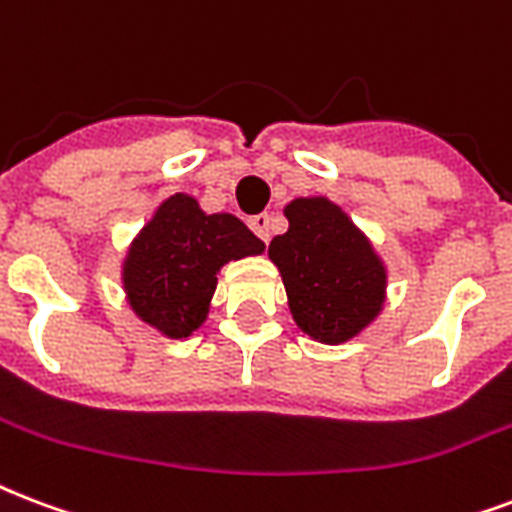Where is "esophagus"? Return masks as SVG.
Returning <instances> with one entry per match:
<instances>
[{
    "mask_svg": "<svg viewBox=\"0 0 512 512\" xmlns=\"http://www.w3.org/2000/svg\"><path fill=\"white\" fill-rule=\"evenodd\" d=\"M249 228L255 230L257 239L268 244V239H271V217H268V214H255V217H249Z\"/></svg>",
    "mask_w": 512,
    "mask_h": 512,
    "instance_id": "esophagus-1",
    "label": "esophagus"
}]
</instances>
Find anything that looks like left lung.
Masks as SVG:
<instances>
[{"instance_id":"obj_1","label":"left lung","mask_w":512,"mask_h":512,"mask_svg":"<svg viewBox=\"0 0 512 512\" xmlns=\"http://www.w3.org/2000/svg\"><path fill=\"white\" fill-rule=\"evenodd\" d=\"M290 230L268 247L290 300L292 319L319 343H343L384 306L386 271L370 241L327 198H295Z\"/></svg>"}]
</instances>
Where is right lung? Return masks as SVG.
<instances>
[{
  "label": "right lung",
  "instance_id": "right-lung-1",
  "mask_svg": "<svg viewBox=\"0 0 512 512\" xmlns=\"http://www.w3.org/2000/svg\"><path fill=\"white\" fill-rule=\"evenodd\" d=\"M265 244L233 214H206L195 198H166L136 236L123 263V287L136 317L169 338L204 325L217 271L260 255Z\"/></svg>",
  "mask_w": 512,
  "mask_h": 512
}]
</instances>
